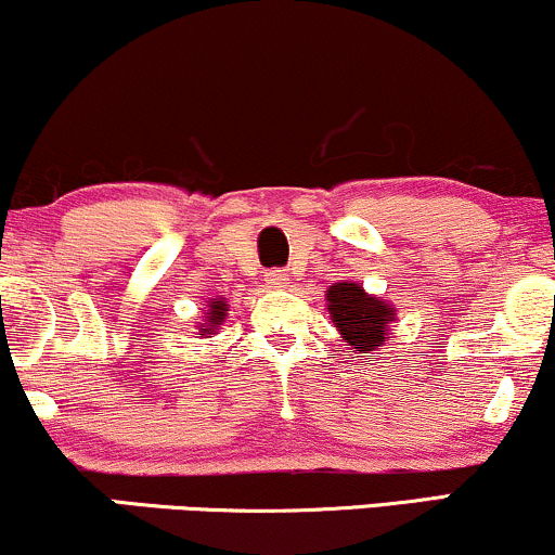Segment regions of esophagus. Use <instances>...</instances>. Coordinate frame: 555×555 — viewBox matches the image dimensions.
<instances>
[{"label":"esophagus","instance_id":"34e87169","mask_svg":"<svg viewBox=\"0 0 555 555\" xmlns=\"http://www.w3.org/2000/svg\"><path fill=\"white\" fill-rule=\"evenodd\" d=\"M266 284H269L271 289H284V286H289V273L282 269L266 271Z\"/></svg>","mask_w":555,"mask_h":555}]
</instances>
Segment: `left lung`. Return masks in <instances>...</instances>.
I'll list each match as a JSON object with an SVG mask.
<instances>
[{"mask_svg": "<svg viewBox=\"0 0 555 555\" xmlns=\"http://www.w3.org/2000/svg\"><path fill=\"white\" fill-rule=\"evenodd\" d=\"M328 313L341 339L358 354L378 349L388 339V323L393 321L391 305L365 295L360 284L339 282L328 289Z\"/></svg>", "mask_w": 555, "mask_h": 555, "instance_id": "left-lung-1", "label": "left lung"}]
</instances>
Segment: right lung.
<instances>
[{
	"label": "right lung",
	"instance_id": "obj_1",
	"mask_svg": "<svg viewBox=\"0 0 555 555\" xmlns=\"http://www.w3.org/2000/svg\"><path fill=\"white\" fill-rule=\"evenodd\" d=\"M208 308H211V313H208L206 328H201L203 334H211V331L216 326H221V323H224V318H227V302H224V299H219V302H211Z\"/></svg>",
	"mask_w": 555,
	"mask_h": 555
}]
</instances>
